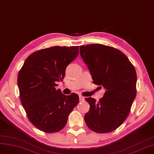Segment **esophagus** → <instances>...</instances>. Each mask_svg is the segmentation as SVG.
Listing matches in <instances>:
<instances>
[{"mask_svg": "<svg viewBox=\"0 0 154 154\" xmlns=\"http://www.w3.org/2000/svg\"><path fill=\"white\" fill-rule=\"evenodd\" d=\"M79 100L80 102H83L84 100V97L82 96H79Z\"/></svg>", "mask_w": 154, "mask_h": 154, "instance_id": "34e87169", "label": "esophagus"}]
</instances>
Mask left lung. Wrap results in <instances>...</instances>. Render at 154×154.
Returning <instances> with one entry per match:
<instances>
[{"mask_svg": "<svg viewBox=\"0 0 154 154\" xmlns=\"http://www.w3.org/2000/svg\"><path fill=\"white\" fill-rule=\"evenodd\" d=\"M80 54L93 83L106 90L98 102L91 97L85 98L90 108L84 120L94 132H112L126 120L136 98L135 68L120 51L102 44L81 45Z\"/></svg>", "mask_w": 154, "mask_h": 154, "instance_id": "obj_1", "label": "left lung"}]
</instances>
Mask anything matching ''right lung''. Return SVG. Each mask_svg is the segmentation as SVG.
<instances>
[{
	"instance_id": "right-lung-1",
	"label": "right lung",
	"mask_w": 154,
	"mask_h": 154,
	"mask_svg": "<svg viewBox=\"0 0 154 154\" xmlns=\"http://www.w3.org/2000/svg\"><path fill=\"white\" fill-rule=\"evenodd\" d=\"M79 54V46H55L31 54L18 75L20 98L29 120L39 130L57 132L66 125L79 103L75 93L65 95L57 90L68 65Z\"/></svg>"
}]
</instances>
